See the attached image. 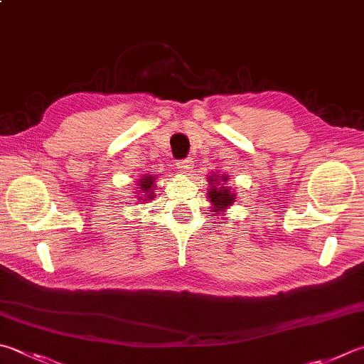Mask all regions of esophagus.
Returning a JSON list of instances; mask_svg holds the SVG:
<instances>
[{"label": "esophagus", "instance_id": "obj_1", "mask_svg": "<svg viewBox=\"0 0 364 364\" xmlns=\"http://www.w3.org/2000/svg\"><path fill=\"white\" fill-rule=\"evenodd\" d=\"M176 168H177V171H179V173L188 174V173H191V169H193V161H191L190 159L182 160V161H177Z\"/></svg>", "mask_w": 364, "mask_h": 364}]
</instances>
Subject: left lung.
<instances>
[{
    "label": "left lung",
    "mask_w": 364,
    "mask_h": 364,
    "mask_svg": "<svg viewBox=\"0 0 364 364\" xmlns=\"http://www.w3.org/2000/svg\"><path fill=\"white\" fill-rule=\"evenodd\" d=\"M230 177L226 174H218L214 171V174L208 177V200L210 201V209L215 212L217 215H220L230 205L236 201V191L228 187Z\"/></svg>",
    "instance_id": "left-lung-1"
}]
</instances>
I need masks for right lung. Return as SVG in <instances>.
<instances>
[{
  "label": "right lung",
  "instance_id": "1",
  "mask_svg": "<svg viewBox=\"0 0 364 364\" xmlns=\"http://www.w3.org/2000/svg\"><path fill=\"white\" fill-rule=\"evenodd\" d=\"M156 182V174H144L141 176V179L136 183V200H138L139 204L152 201V198H155V183Z\"/></svg>",
  "mask_w": 364,
  "mask_h": 364
}]
</instances>
